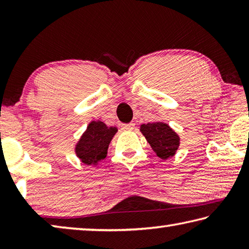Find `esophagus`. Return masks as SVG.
<instances>
[{
	"label": "esophagus",
	"mask_w": 249,
	"mask_h": 249,
	"mask_svg": "<svg viewBox=\"0 0 249 249\" xmlns=\"http://www.w3.org/2000/svg\"><path fill=\"white\" fill-rule=\"evenodd\" d=\"M135 127L134 123H129V124H124L123 125V129L124 130H133Z\"/></svg>",
	"instance_id": "obj_1"
}]
</instances>
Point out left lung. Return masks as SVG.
I'll return each mask as SVG.
<instances>
[{"instance_id": "left-lung-1", "label": "left lung", "mask_w": 249, "mask_h": 249, "mask_svg": "<svg viewBox=\"0 0 249 249\" xmlns=\"http://www.w3.org/2000/svg\"><path fill=\"white\" fill-rule=\"evenodd\" d=\"M141 132L159 158L166 160L175 156L178 150L180 145L178 134L166 123L156 122L142 124L141 125Z\"/></svg>"}]
</instances>
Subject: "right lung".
Instances as JSON below:
<instances>
[{
    "label": "right lung",
    "mask_w": 249,
    "mask_h": 249,
    "mask_svg": "<svg viewBox=\"0 0 249 249\" xmlns=\"http://www.w3.org/2000/svg\"><path fill=\"white\" fill-rule=\"evenodd\" d=\"M116 132V127H108L101 121H92L75 145L77 157L88 166H95L107 157L108 145Z\"/></svg>",
    "instance_id": "1"
}]
</instances>
